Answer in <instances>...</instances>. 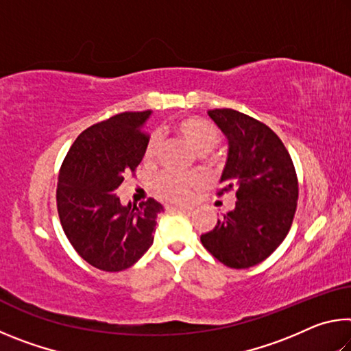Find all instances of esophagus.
Masks as SVG:
<instances>
[{"instance_id":"34e87169","label":"esophagus","mask_w":351,"mask_h":351,"mask_svg":"<svg viewBox=\"0 0 351 351\" xmlns=\"http://www.w3.org/2000/svg\"><path fill=\"white\" fill-rule=\"evenodd\" d=\"M169 210H173V212H182V213H192L193 207L190 206H169L167 207Z\"/></svg>"}]
</instances>
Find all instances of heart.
<instances>
[{
  "mask_svg": "<svg viewBox=\"0 0 351 351\" xmlns=\"http://www.w3.org/2000/svg\"><path fill=\"white\" fill-rule=\"evenodd\" d=\"M173 132L178 138L182 139L186 144L198 154L210 152L219 142L218 130L210 122L201 117H186L178 121L173 125ZM159 150L158 136H152L147 142L145 156L152 158ZM198 184V180L193 176H178L171 173H164L156 180V192L159 197L171 201V203H184L189 198L190 189Z\"/></svg>",
  "mask_w": 351,
  "mask_h": 351,
  "instance_id": "b5f03b06",
  "label": "heart"
}]
</instances>
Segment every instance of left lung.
I'll list each match as a JSON object with an SVG mask.
<instances>
[{"label": "left lung", "instance_id": "obj_1", "mask_svg": "<svg viewBox=\"0 0 351 351\" xmlns=\"http://www.w3.org/2000/svg\"><path fill=\"white\" fill-rule=\"evenodd\" d=\"M207 114L228 139L219 193L234 190L237 203L201 243L229 268H251L280 246L293 224L299 198L294 164L278 136L257 119L230 108Z\"/></svg>", "mask_w": 351, "mask_h": 351}]
</instances>
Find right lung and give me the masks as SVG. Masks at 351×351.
<instances>
[{
  "label": "right lung",
  "mask_w": 351,
  "mask_h": 351,
  "mask_svg": "<svg viewBox=\"0 0 351 351\" xmlns=\"http://www.w3.org/2000/svg\"><path fill=\"white\" fill-rule=\"evenodd\" d=\"M152 111L121 112L86 128L71 145L57 184L62 228L80 257L102 271L133 266L153 245L158 213L153 198L123 206L117 189L145 154L144 123Z\"/></svg>",
  "instance_id": "right-lung-1"
}]
</instances>
